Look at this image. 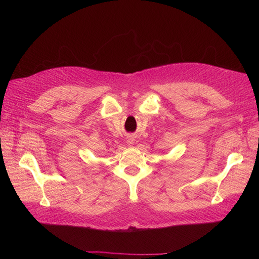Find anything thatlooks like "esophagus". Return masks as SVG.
Segmentation results:
<instances>
[{"instance_id": "1", "label": "esophagus", "mask_w": 259, "mask_h": 259, "mask_svg": "<svg viewBox=\"0 0 259 259\" xmlns=\"http://www.w3.org/2000/svg\"><path fill=\"white\" fill-rule=\"evenodd\" d=\"M133 142H134V139H133L132 137H130V138H128V143H130V144H133Z\"/></svg>"}]
</instances>
